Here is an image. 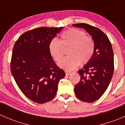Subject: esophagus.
Listing matches in <instances>:
<instances>
[{
  "label": "esophagus",
  "mask_w": 125,
  "mask_h": 125,
  "mask_svg": "<svg viewBox=\"0 0 125 125\" xmlns=\"http://www.w3.org/2000/svg\"><path fill=\"white\" fill-rule=\"evenodd\" d=\"M65 73H66V75H69L71 73V72H70V71H65Z\"/></svg>",
  "instance_id": "1"
}]
</instances>
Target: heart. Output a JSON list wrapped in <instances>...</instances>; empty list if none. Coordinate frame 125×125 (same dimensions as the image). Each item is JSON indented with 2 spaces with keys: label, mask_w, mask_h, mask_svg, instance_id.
Wrapping results in <instances>:
<instances>
[{
  "label": "heart",
  "mask_w": 125,
  "mask_h": 125,
  "mask_svg": "<svg viewBox=\"0 0 125 125\" xmlns=\"http://www.w3.org/2000/svg\"><path fill=\"white\" fill-rule=\"evenodd\" d=\"M64 48L70 47L66 57L59 63V66L66 70H73L82 64L88 63L93 58L95 44L91 37L87 36L84 31L76 28L65 30L61 34V42L52 39L49 43L50 53L57 63H59L64 55Z\"/></svg>",
  "instance_id": "obj_1"
}]
</instances>
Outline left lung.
Listing matches in <instances>:
<instances>
[{
  "instance_id": "left-lung-1",
  "label": "left lung",
  "mask_w": 125,
  "mask_h": 125,
  "mask_svg": "<svg viewBox=\"0 0 125 125\" xmlns=\"http://www.w3.org/2000/svg\"><path fill=\"white\" fill-rule=\"evenodd\" d=\"M83 28L92 36L95 50L89 62L78 71L80 82L74 88L75 95L85 102H95L104 94L114 73V53L106 35L98 28L86 23L73 25Z\"/></svg>"
}]
</instances>
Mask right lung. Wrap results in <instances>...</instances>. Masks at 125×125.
I'll use <instances>...</instances> for the list:
<instances>
[{"mask_svg":"<svg viewBox=\"0 0 125 125\" xmlns=\"http://www.w3.org/2000/svg\"><path fill=\"white\" fill-rule=\"evenodd\" d=\"M63 27H41L21 35L12 50L11 71L24 95L45 103L56 95L58 83L65 76L49 51V43Z\"/></svg>","mask_w":125,"mask_h":125,"instance_id":"obj_1","label":"right lung"}]
</instances>
